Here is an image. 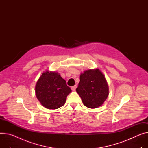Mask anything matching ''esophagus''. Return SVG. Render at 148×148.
Returning a JSON list of instances; mask_svg holds the SVG:
<instances>
[{
    "label": "esophagus",
    "instance_id": "obj_1",
    "mask_svg": "<svg viewBox=\"0 0 148 148\" xmlns=\"http://www.w3.org/2000/svg\"><path fill=\"white\" fill-rule=\"evenodd\" d=\"M76 86L75 85V86H72V87H71V89H72V90H73V91H74V90H75V89H76Z\"/></svg>",
    "mask_w": 148,
    "mask_h": 148
}]
</instances>
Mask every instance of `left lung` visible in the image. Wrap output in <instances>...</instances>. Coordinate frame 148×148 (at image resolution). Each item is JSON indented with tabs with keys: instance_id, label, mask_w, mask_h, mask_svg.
<instances>
[{
	"instance_id": "8db88e82",
	"label": "left lung",
	"mask_w": 148,
	"mask_h": 148,
	"mask_svg": "<svg viewBox=\"0 0 148 148\" xmlns=\"http://www.w3.org/2000/svg\"><path fill=\"white\" fill-rule=\"evenodd\" d=\"M76 92L84 104L96 108L103 104L109 94V89L104 75L98 69L85 71L80 75Z\"/></svg>"
}]
</instances>
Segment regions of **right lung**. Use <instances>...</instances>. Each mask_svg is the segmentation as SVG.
Here are the masks:
<instances>
[{
	"mask_svg": "<svg viewBox=\"0 0 148 148\" xmlns=\"http://www.w3.org/2000/svg\"><path fill=\"white\" fill-rule=\"evenodd\" d=\"M36 95L40 103L48 109H58L63 106L71 89L57 72L47 71L38 79L35 88Z\"/></svg>",
	"mask_w": 148,
	"mask_h": 148,
	"instance_id": "obj_1",
	"label": "right lung"
}]
</instances>
